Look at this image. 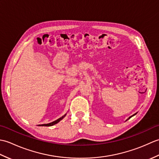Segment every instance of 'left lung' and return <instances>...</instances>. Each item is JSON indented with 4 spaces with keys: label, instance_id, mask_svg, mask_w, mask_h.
Returning a JSON list of instances; mask_svg holds the SVG:
<instances>
[{
    "label": "left lung",
    "instance_id": "obj_1",
    "mask_svg": "<svg viewBox=\"0 0 159 159\" xmlns=\"http://www.w3.org/2000/svg\"><path fill=\"white\" fill-rule=\"evenodd\" d=\"M135 115H136V113H135V114H134V115H133V116H132L129 117V118H128V119H130V117H133V116H135Z\"/></svg>",
    "mask_w": 159,
    "mask_h": 159
}]
</instances>
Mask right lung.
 I'll return each instance as SVG.
<instances>
[{
  "label": "right lung",
  "mask_w": 159,
  "mask_h": 159,
  "mask_svg": "<svg viewBox=\"0 0 159 159\" xmlns=\"http://www.w3.org/2000/svg\"><path fill=\"white\" fill-rule=\"evenodd\" d=\"M66 116V114L64 115V116H63L62 117H61L60 118H59V119H57V120L52 121V122L51 123H49V124H42V125H39V126H53V125H55L56 124H57L58 122H59V121L63 120L64 117H65V116Z\"/></svg>",
  "instance_id": "add662e5"
}]
</instances>
